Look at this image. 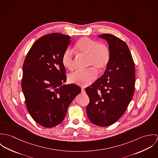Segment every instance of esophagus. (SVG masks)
Listing matches in <instances>:
<instances>
[{
  "mask_svg": "<svg viewBox=\"0 0 158 158\" xmlns=\"http://www.w3.org/2000/svg\"><path fill=\"white\" fill-rule=\"evenodd\" d=\"M81 92H82L83 94H85V93H86L85 90V88H82L81 89Z\"/></svg>",
  "mask_w": 158,
  "mask_h": 158,
  "instance_id": "1",
  "label": "esophagus"
}]
</instances>
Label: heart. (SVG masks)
<instances>
[{"instance_id": "1", "label": "heart", "mask_w": 158, "mask_h": 158, "mask_svg": "<svg viewBox=\"0 0 158 158\" xmlns=\"http://www.w3.org/2000/svg\"><path fill=\"white\" fill-rule=\"evenodd\" d=\"M74 50L80 55L88 56V65L92 67L86 70H77L69 75L70 83L80 86H88L97 78L98 70L104 71L108 66L111 60V51L104 43L92 40L88 37L80 39L75 44ZM63 65L68 69L74 68V55L72 50L68 49L61 58Z\"/></svg>"}]
</instances>
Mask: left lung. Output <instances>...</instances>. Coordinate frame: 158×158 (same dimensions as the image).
Here are the masks:
<instances>
[{
  "label": "left lung",
  "instance_id": "1",
  "mask_svg": "<svg viewBox=\"0 0 158 158\" xmlns=\"http://www.w3.org/2000/svg\"><path fill=\"white\" fill-rule=\"evenodd\" d=\"M98 36L108 41L111 60L104 74L85 89L89 98L86 113L92 123L107 127L122 116L133 98L135 66L123 41L111 34Z\"/></svg>",
  "mask_w": 158,
  "mask_h": 158
}]
</instances>
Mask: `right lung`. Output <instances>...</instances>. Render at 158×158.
<instances>
[{
	"instance_id": "right-lung-1",
	"label": "right lung",
	"mask_w": 158,
	"mask_h": 158,
	"mask_svg": "<svg viewBox=\"0 0 158 158\" xmlns=\"http://www.w3.org/2000/svg\"><path fill=\"white\" fill-rule=\"evenodd\" d=\"M70 37L58 33L39 38L27 54L23 65L21 86L28 113L39 125L52 128L64 120L69 105L80 92L66 81L61 62Z\"/></svg>"
}]
</instances>
